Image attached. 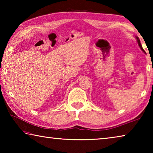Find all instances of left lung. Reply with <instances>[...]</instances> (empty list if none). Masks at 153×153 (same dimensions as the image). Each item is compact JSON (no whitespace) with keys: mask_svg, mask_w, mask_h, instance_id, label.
<instances>
[{"mask_svg":"<svg viewBox=\"0 0 153 153\" xmlns=\"http://www.w3.org/2000/svg\"><path fill=\"white\" fill-rule=\"evenodd\" d=\"M136 37V40H137V42H138V46H139V47L140 48V49L141 50L144 52V53H145V51H144V49L142 48V45H141V43H140V39H139V38L138 37V36H135Z\"/></svg>","mask_w":153,"mask_h":153,"instance_id":"8db88e82","label":"left lung"}]
</instances>
